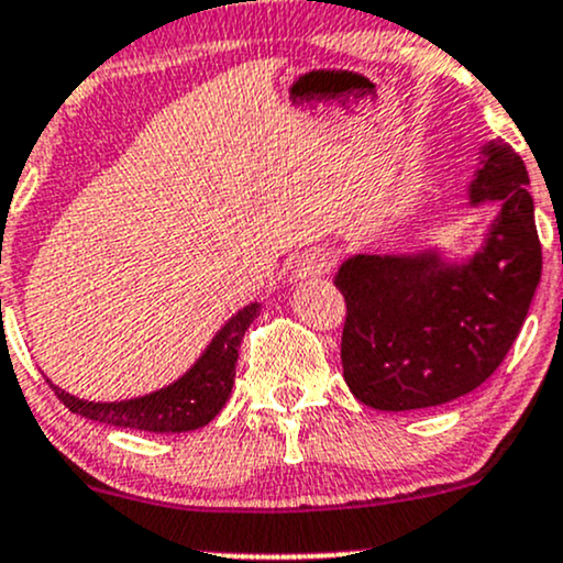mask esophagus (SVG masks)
<instances>
[{
	"instance_id": "34e87169",
	"label": "esophagus",
	"mask_w": 563,
	"mask_h": 563,
	"mask_svg": "<svg viewBox=\"0 0 563 563\" xmlns=\"http://www.w3.org/2000/svg\"><path fill=\"white\" fill-rule=\"evenodd\" d=\"M333 267V253L329 249H310L296 262V275L299 277H318L325 275Z\"/></svg>"
}]
</instances>
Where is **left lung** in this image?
Instances as JSON below:
<instances>
[{"instance_id":"obj_1","label":"left lung","mask_w":563,"mask_h":563,"mask_svg":"<svg viewBox=\"0 0 563 563\" xmlns=\"http://www.w3.org/2000/svg\"><path fill=\"white\" fill-rule=\"evenodd\" d=\"M527 184L518 152L503 139L492 141L471 200H503V213L471 264L446 267L435 256H355L342 264V368L361 404L379 411L428 409L497 372L542 275Z\"/></svg>"}]
</instances>
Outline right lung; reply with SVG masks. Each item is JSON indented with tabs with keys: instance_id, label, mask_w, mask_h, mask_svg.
Returning a JSON list of instances; mask_svg holds the SVG:
<instances>
[{
	"instance_id": "add662e5",
	"label": "right lung",
	"mask_w": 563,
	"mask_h": 563,
	"mask_svg": "<svg viewBox=\"0 0 563 563\" xmlns=\"http://www.w3.org/2000/svg\"><path fill=\"white\" fill-rule=\"evenodd\" d=\"M256 314L258 305L240 310L224 329L216 333L211 347L202 352L200 361L181 379L173 382L165 390L144 395V398L120 400V404H92V400L74 398L55 385L51 387L66 409L92 419V422L146 432L197 430L211 422L230 398L240 342Z\"/></svg>"
}]
</instances>
